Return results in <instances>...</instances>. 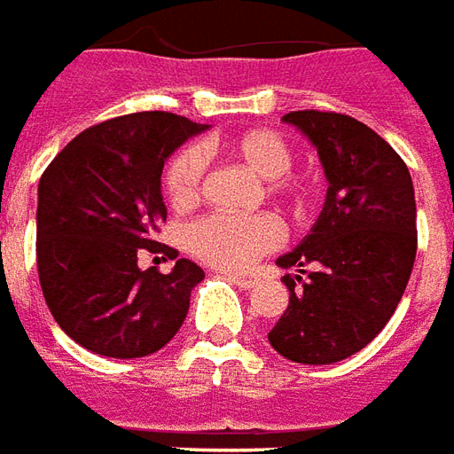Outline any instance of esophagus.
Instances as JSON below:
<instances>
[{
	"label": "esophagus",
	"mask_w": 454,
	"mask_h": 454,
	"mask_svg": "<svg viewBox=\"0 0 454 454\" xmlns=\"http://www.w3.org/2000/svg\"><path fill=\"white\" fill-rule=\"evenodd\" d=\"M224 276H227L234 286L244 288V291H249V288L256 286V278H252V276H242V273H224Z\"/></svg>",
	"instance_id": "34e87169"
}]
</instances>
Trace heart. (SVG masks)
Masks as SVG:
<instances>
[{
  "mask_svg": "<svg viewBox=\"0 0 454 454\" xmlns=\"http://www.w3.org/2000/svg\"><path fill=\"white\" fill-rule=\"evenodd\" d=\"M224 153L242 168L263 178V195L291 220H303L313 210L317 188L310 178L294 173V149L273 129H249L224 141ZM205 153L198 146L181 149L166 166L163 188L176 210H191L205 191ZM284 239L281 224L271 215H207L192 222L185 234L188 252L222 271L249 269L259 256L273 252Z\"/></svg>",
  "mask_w": 454,
  "mask_h": 454,
  "instance_id": "1",
  "label": "heart"
}]
</instances>
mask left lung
I'll return each mask as SVG.
<instances>
[{"mask_svg":"<svg viewBox=\"0 0 454 454\" xmlns=\"http://www.w3.org/2000/svg\"><path fill=\"white\" fill-rule=\"evenodd\" d=\"M313 141L330 181L310 234L284 254L288 308L271 347L301 364H333L374 340L413 271L416 195L406 163L374 129L340 112L286 114Z\"/></svg>","mask_w":454,"mask_h":454,"instance_id":"left-lung-1","label":"left lung"}]
</instances>
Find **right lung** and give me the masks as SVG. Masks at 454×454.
I'll use <instances>...</instances> for the list:
<instances>
[{"label": "right lung", "instance_id": "right-lung-1", "mask_svg": "<svg viewBox=\"0 0 454 454\" xmlns=\"http://www.w3.org/2000/svg\"><path fill=\"white\" fill-rule=\"evenodd\" d=\"M205 129L173 112H134L99 121L67 144L38 183L36 263L56 323L90 352L134 359L159 352L181 330L191 291L205 278L178 259L173 271L139 269L166 205L163 160Z\"/></svg>", "mask_w": 454, "mask_h": 454}]
</instances>
